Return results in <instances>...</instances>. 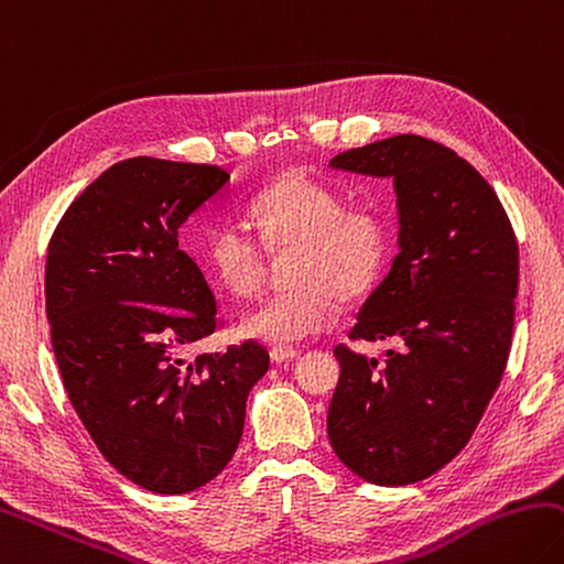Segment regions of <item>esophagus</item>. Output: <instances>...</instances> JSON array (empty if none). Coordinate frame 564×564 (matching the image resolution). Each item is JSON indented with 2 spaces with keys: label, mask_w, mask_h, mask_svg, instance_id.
Instances as JSON below:
<instances>
[{
  "label": "esophagus",
  "mask_w": 564,
  "mask_h": 564,
  "mask_svg": "<svg viewBox=\"0 0 564 564\" xmlns=\"http://www.w3.org/2000/svg\"><path fill=\"white\" fill-rule=\"evenodd\" d=\"M269 355H271V360H273L275 365H281V362L295 360V357H299V350H293V347H273V350H271Z\"/></svg>",
  "instance_id": "esophagus-1"
}]
</instances>
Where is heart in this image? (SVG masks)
Segmentation results:
<instances>
[{"label": "heart", "instance_id": "heart-1", "mask_svg": "<svg viewBox=\"0 0 564 564\" xmlns=\"http://www.w3.org/2000/svg\"><path fill=\"white\" fill-rule=\"evenodd\" d=\"M265 249L295 247L293 291L273 293L239 321V333L263 345H295L333 327L340 299H357L380 275L389 229L370 204L343 207V194L308 172H289L259 192L249 207ZM212 279L237 299H249L263 279V251L234 224L212 231L204 249Z\"/></svg>", "mask_w": 564, "mask_h": 564}]
</instances>
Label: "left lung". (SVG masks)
<instances>
[{"label":"left lung","instance_id":"8db88e82","mask_svg":"<svg viewBox=\"0 0 564 564\" xmlns=\"http://www.w3.org/2000/svg\"><path fill=\"white\" fill-rule=\"evenodd\" d=\"M333 170L392 180L397 256L357 313L352 340L404 343L384 367L335 347L327 409L337 458L375 486L436 474L484 416L513 337L518 243L490 184L454 150L394 135L340 152Z\"/></svg>","mask_w":564,"mask_h":564}]
</instances>
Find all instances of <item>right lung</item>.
Returning a JSON list of instances; mask_svg holds the SVG:
<instances>
[{"label": "right lung", "mask_w": 564, "mask_h": 564, "mask_svg": "<svg viewBox=\"0 0 564 564\" xmlns=\"http://www.w3.org/2000/svg\"><path fill=\"white\" fill-rule=\"evenodd\" d=\"M229 180L212 165L122 160L48 243L46 317L66 394L108 464L152 494H192L227 468L269 370L256 343L187 360L219 317L180 229Z\"/></svg>", "instance_id": "obj_1"}]
</instances>
